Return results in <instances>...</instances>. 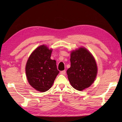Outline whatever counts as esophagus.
Listing matches in <instances>:
<instances>
[{
	"label": "esophagus",
	"mask_w": 122,
	"mask_h": 122,
	"mask_svg": "<svg viewBox=\"0 0 122 122\" xmlns=\"http://www.w3.org/2000/svg\"><path fill=\"white\" fill-rule=\"evenodd\" d=\"M66 70H63V71H61L60 72V73L61 74H63V75H64L66 74Z\"/></svg>",
	"instance_id": "34e87169"
}]
</instances>
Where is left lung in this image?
<instances>
[{
	"instance_id": "1",
	"label": "left lung",
	"mask_w": 122,
	"mask_h": 122,
	"mask_svg": "<svg viewBox=\"0 0 122 122\" xmlns=\"http://www.w3.org/2000/svg\"><path fill=\"white\" fill-rule=\"evenodd\" d=\"M71 66L66 71L72 86L82 91L94 82L97 73V67L92 54L86 48L80 47L71 51Z\"/></svg>"
}]
</instances>
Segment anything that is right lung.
<instances>
[{
    "instance_id": "obj_1",
    "label": "right lung",
    "mask_w": 122,
    "mask_h": 122,
    "mask_svg": "<svg viewBox=\"0 0 122 122\" xmlns=\"http://www.w3.org/2000/svg\"><path fill=\"white\" fill-rule=\"evenodd\" d=\"M52 49L41 45L32 52L25 66L28 81L38 91L45 92L52 86L59 73L56 61L50 57Z\"/></svg>"
}]
</instances>
